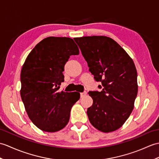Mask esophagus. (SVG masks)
Returning <instances> with one entry per match:
<instances>
[{"mask_svg":"<svg viewBox=\"0 0 159 159\" xmlns=\"http://www.w3.org/2000/svg\"><path fill=\"white\" fill-rule=\"evenodd\" d=\"M86 95V92H83V93H80V98H83L84 95Z\"/></svg>","mask_w":159,"mask_h":159,"instance_id":"34e87169","label":"esophagus"}]
</instances>
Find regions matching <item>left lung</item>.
Listing matches in <instances>:
<instances>
[{
    "label": "left lung",
    "instance_id": "1",
    "mask_svg": "<svg viewBox=\"0 0 159 159\" xmlns=\"http://www.w3.org/2000/svg\"><path fill=\"white\" fill-rule=\"evenodd\" d=\"M75 42L101 91H89L93 104L87 114L99 131H115L129 117L138 94L137 70L129 55L115 40L104 36L76 38Z\"/></svg>",
    "mask_w": 159,
    "mask_h": 159
}]
</instances>
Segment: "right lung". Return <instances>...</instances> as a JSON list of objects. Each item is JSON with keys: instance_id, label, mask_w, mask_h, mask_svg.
<instances>
[{"instance_id": "add662e5", "label": "right lung", "mask_w": 159, "mask_h": 159, "mask_svg": "<svg viewBox=\"0 0 159 159\" xmlns=\"http://www.w3.org/2000/svg\"><path fill=\"white\" fill-rule=\"evenodd\" d=\"M79 54L72 39L49 36L34 47L22 66L21 98L30 119L40 130L56 132L68 124L80 95L72 96L59 89L64 81L66 63Z\"/></svg>"}]
</instances>
